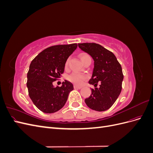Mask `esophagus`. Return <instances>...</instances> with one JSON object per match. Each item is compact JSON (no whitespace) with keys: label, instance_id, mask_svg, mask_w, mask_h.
I'll return each mask as SVG.
<instances>
[{"label":"esophagus","instance_id":"34e87169","mask_svg":"<svg viewBox=\"0 0 153 153\" xmlns=\"http://www.w3.org/2000/svg\"><path fill=\"white\" fill-rule=\"evenodd\" d=\"M82 87V86H79V85H74V88H75V89H81Z\"/></svg>","mask_w":153,"mask_h":153}]
</instances>
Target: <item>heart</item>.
I'll return each mask as SVG.
<instances>
[{"mask_svg":"<svg viewBox=\"0 0 153 153\" xmlns=\"http://www.w3.org/2000/svg\"><path fill=\"white\" fill-rule=\"evenodd\" d=\"M80 57L82 62H84L87 58L90 57L89 55L85 53H82L80 55ZM68 64H69V59H67V61H66V63H65L66 68L68 66ZM87 77V75H84V74H82L79 73H73L70 75H69L68 80L75 84L81 85L83 83V82L84 81V80L86 79Z\"/></svg>","mask_w":153,"mask_h":153,"instance_id":"1","label":"heart"}]
</instances>
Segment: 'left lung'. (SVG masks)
<instances>
[{"instance_id": "8db88e82", "label": "left lung", "mask_w": 153, "mask_h": 153, "mask_svg": "<svg viewBox=\"0 0 153 153\" xmlns=\"http://www.w3.org/2000/svg\"><path fill=\"white\" fill-rule=\"evenodd\" d=\"M78 47L94 60V69L89 81L94 85L92 94L85 100L92 110L102 112L113 105L122 90L123 74L121 64L115 55L102 46L94 43H79ZM99 81L100 87L96 88Z\"/></svg>"}]
</instances>
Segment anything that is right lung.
I'll use <instances>...</instances> for the list:
<instances>
[{
    "mask_svg": "<svg viewBox=\"0 0 153 153\" xmlns=\"http://www.w3.org/2000/svg\"><path fill=\"white\" fill-rule=\"evenodd\" d=\"M77 44L55 45L45 49L32 60L27 73V87L30 98L44 113L52 114L65 105L69 93L73 90L71 82L65 80L61 87H54L64 73L68 58Z\"/></svg>",
    "mask_w": 153,
    "mask_h": 153,
    "instance_id": "add662e5",
    "label": "right lung"
}]
</instances>
